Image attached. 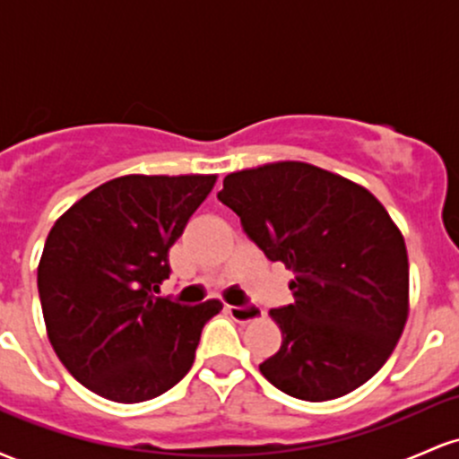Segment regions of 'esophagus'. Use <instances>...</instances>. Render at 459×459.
<instances>
[{
	"mask_svg": "<svg viewBox=\"0 0 459 459\" xmlns=\"http://www.w3.org/2000/svg\"><path fill=\"white\" fill-rule=\"evenodd\" d=\"M226 313L230 315L239 324H250V321H256L263 317V308L256 307V304H246V307H226Z\"/></svg>",
	"mask_w": 459,
	"mask_h": 459,
	"instance_id": "obj_1",
	"label": "esophagus"
}]
</instances>
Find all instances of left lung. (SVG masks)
Masks as SVG:
<instances>
[{"label": "left lung", "mask_w": 459, "mask_h": 459, "mask_svg": "<svg viewBox=\"0 0 459 459\" xmlns=\"http://www.w3.org/2000/svg\"><path fill=\"white\" fill-rule=\"evenodd\" d=\"M220 203L270 261L296 273V302L270 310L282 345L259 368L304 402L356 391L393 354L408 319V252L382 203L304 161L230 172Z\"/></svg>", "instance_id": "1"}]
</instances>
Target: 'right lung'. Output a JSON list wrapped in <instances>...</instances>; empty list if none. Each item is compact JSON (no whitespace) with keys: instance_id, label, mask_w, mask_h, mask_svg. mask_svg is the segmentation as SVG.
<instances>
[{"instance_id":"obj_1","label":"right lung","mask_w":459,"mask_h":459,"mask_svg":"<svg viewBox=\"0 0 459 459\" xmlns=\"http://www.w3.org/2000/svg\"><path fill=\"white\" fill-rule=\"evenodd\" d=\"M215 175H127L94 187L56 220L39 263L47 336L73 377L109 402L160 397L194 365L220 299L157 298L168 252Z\"/></svg>"}]
</instances>
